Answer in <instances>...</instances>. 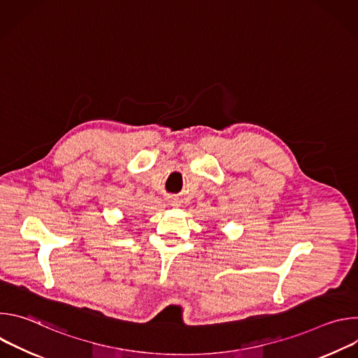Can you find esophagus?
<instances>
[{"label": "esophagus", "mask_w": 358, "mask_h": 358, "mask_svg": "<svg viewBox=\"0 0 358 358\" xmlns=\"http://www.w3.org/2000/svg\"><path fill=\"white\" fill-rule=\"evenodd\" d=\"M174 202H176V201H173V203H174Z\"/></svg>", "instance_id": "34e87169"}]
</instances>
